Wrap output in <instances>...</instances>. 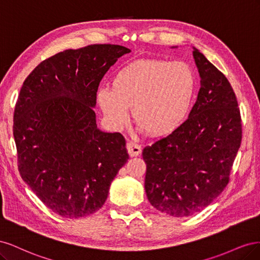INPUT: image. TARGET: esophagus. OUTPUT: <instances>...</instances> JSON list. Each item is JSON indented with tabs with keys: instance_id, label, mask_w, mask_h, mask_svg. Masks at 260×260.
Here are the masks:
<instances>
[{
	"instance_id": "obj_1",
	"label": "esophagus",
	"mask_w": 260,
	"mask_h": 260,
	"mask_svg": "<svg viewBox=\"0 0 260 260\" xmlns=\"http://www.w3.org/2000/svg\"><path fill=\"white\" fill-rule=\"evenodd\" d=\"M127 149H128V153L131 157L139 156L141 151H142V148H141V146L138 143L131 142V141L127 143Z\"/></svg>"
}]
</instances>
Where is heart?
Returning <instances> with one entry per match:
<instances>
[{
    "instance_id": "b5f03b06",
    "label": "heart",
    "mask_w": 260,
    "mask_h": 260,
    "mask_svg": "<svg viewBox=\"0 0 260 260\" xmlns=\"http://www.w3.org/2000/svg\"><path fill=\"white\" fill-rule=\"evenodd\" d=\"M194 93L195 76L185 62L148 59L119 70L113 88L98 89L96 101L114 129L119 130L129 121L133 107L141 129L164 136L183 123Z\"/></svg>"
}]
</instances>
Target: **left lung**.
Segmentation results:
<instances>
[{
  "label": "left lung",
  "mask_w": 260,
  "mask_h": 260,
  "mask_svg": "<svg viewBox=\"0 0 260 260\" xmlns=\"http://www.w3.org/2000/svg\"><path fill=\"white\" fill-rule=\"evenodd\" d=\"M193 57L201 88L188 118L142 153L147 200L172 217L192 216L218 198L229 182L242 141L240 108L230 82L195 48Z\"/></svg>",
  "instance_id": "obj_1"
}]
</instances>
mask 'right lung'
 Here are the masks:
<instances>
[{"label": "right lung", "instance_id": "right-lung-1", "mask_svg": "<svg viewBox=\"0 0 260 260\" xmlns=\"http://www.w3.org/2000/svg\"><path fill=\"white\" fill-rule=\"evenodd\" d=\"M131 50L94 44L40 62L14 112L18 170L45 206L64 218L98 211L129 155L119 132L98 128L93 108L102 78Z\"/></svg>", "mask_w": 260, "mask_h": 260}]
</instances>
